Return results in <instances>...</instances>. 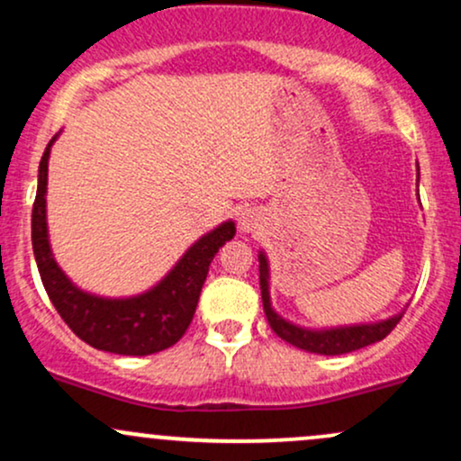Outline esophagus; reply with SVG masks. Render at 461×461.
I'll return each instance as SVG.
<instances>
[{
	"label": "esophagus",
	"instance_id": "34e87169",
	"mask_svg": "<svg viewBox=\"0 0 461 461\" xmlns=\"http://www.w3.org/2000/svg\"><path fill=\"white\" fill-rule=\"evenodd\" d=\"M258 221H260V214L256 210H245L240 214V230L242 231H253L258 227Z\"/></svg>",
	"mask_w": 461,
	"mask_h": 461
}]
</instances>
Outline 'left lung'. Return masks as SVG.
Instances as JSON below:
<instances>
[{
    "instance_id": "left-lung-1",
    "label": "left lung",
    "mask_w": 461,
    "mask_h": 461,
    "mask_svg": "<svg viewBox=\"0 0 461 461\" xmlns=\"http://www.w3.org/2000/svg\"><path fill=\"white\" fill-rule=\"evenodd\" d=\"M260 293L264 314H267L268 325L285 342L293 347L303 348L310 353H321V356H342V353L357 351V348L373 345V342L384 340L390 331L399 325L403 314H396L393 319L375 322V325H356V327H340V330L327 331H310L301 330L293 322L284 321L271 308V297H268V264L267 258L260 256Z\"/></svg>"
}]
</instances>
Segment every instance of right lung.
<instances>
[{
  "label": "right lung",
  "mask_w": 461,
  "mask_h": 461,
  "mask_svg": "<svg viewBox=\"0 0 461 461\" xmlns=\"http://www.w3.org/2000/svg\"><path fill=\"white\" fill-rule=\"evenodd\" d=\"M56 136L41 158L39 188L32 205V249L36 267L54 308L79 340L99 351L119 356H151L173 347L188 330L212 258L236 234L223 223L188 249L167 277L149 293L134 299H99L82 293L65 277L51 258L45 223L47 160Z\"/></svg>",
  "instance_id": "1"
}]
</instances>
